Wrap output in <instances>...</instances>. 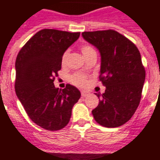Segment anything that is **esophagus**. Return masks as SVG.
<instances>
[{"label": "esophagus", "instance_id": "34e87169", "mask_svg": "<svg viewBox=\"0 0 160 160\" xmlns=\"http://www.w3.org/2000/svg\"><path fill=\"white\" fill-rule=\"evenodd\" d=\"M89 95H90V93L87 92V91H81V96H82V97H86V96H88Z\"/></svg>", "mask_w": 160, "mask_h": 160}]
</instances>
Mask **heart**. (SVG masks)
Masks as SVG:
<instances>
[{"instance_id": "obj_1", "label": "heart", "mask_w": 160, "mask_h": 160, "mask_svg": "<svg viewBox=\"0 0 160 160\" xmlns=\"http://www.w3.org/2000/svg\"><path fill=\"white\" fill-rule=\"evenodd\" d=\"M81 52H82L84 57H87V56L93 54V53H96V50L93 47H91L90 45H84L81 47ZM69 54V51H64V53L62 54L61 57V64L62 65H64L66 63L67 57ZM70 81L73 83L74 85H78V86H85L87 84V78L85 75H83L81 73H76L75 75H73L70 77Z\"/></svg>"}]
</instances>
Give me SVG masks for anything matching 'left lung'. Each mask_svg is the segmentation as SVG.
I'll use <instances>...</instances> for the list:
<instances>
[{
    "mask_svg": "<svg viewBox=\"0 0 160 160\" xmlns=\"http://www.w3.org/2000/svg\"><path fill=\"white\" fill-rule=\"evenodd\" d=\"M82 37L101 53L100 80L106 86L98 106L92 111L96 122L106 128L126 123L136 112L145 80L139 50L114 30L84 32Z\"/></svg>",
    "mask_w": 160,
    "mask_h": 160,
    "instance_id": "left-lung-1",
    "label": "left lung"
}]
</instances>
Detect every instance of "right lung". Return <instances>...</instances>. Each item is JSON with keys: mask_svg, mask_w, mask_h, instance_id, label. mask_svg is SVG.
I'll return each mask as SVG.
<instances>
[{"mask_svg": "<svg viewBox=\"0 0 160 160\" xmlns=\"http://www.w3.org/2000/svg\"><path fill=\"white\" fill-rule=\"evenodd\" d=\"M80 32L42 29L26 42L16 59L17 96L34 123L49 131L69 123L80 92L68 84L63 90L53 85L61 69V57Z\"/></svg>", "mask_w": 160, "mask_h": 160, "instance_id": "add662e5", "label": "right lung"}]
</instances>
